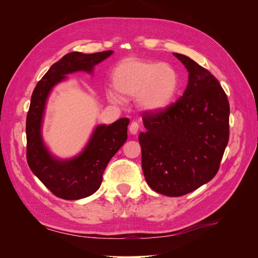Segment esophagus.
<instances>
[{"mask_svg": "<svg viewBox=\"0 0 258 258\" xmlns=\"http://www.w3.org/2000/svg\"><path fill=\"white\" fill-rule=\"evenodd\" d=\"M139 128H140V124H139V122H137V121H132V122H131V124H130V127H129L130 134H132V135H137V134H138V131H139Z\"/></svg>", "mask_w": 258, "mask_h": 258, "instance_id": "esophagus-1", "label": "esophagus"}]
</instances>
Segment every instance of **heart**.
<instances>
[{
	"label": "heart",
	"instance_id": "b5f03b06",
	"mask_svg": "<svg viewBox=\"0 0 258 258\" xmlns=\"http://www.w3.org/2000/svg\"><path fill=\"white\" fill-rule=\"evenodd\" d=\"M112 82L117 92L138 97L139 104L150 111L169 106L179 87V77L172 66L137 58L121 60L113 70ZM110 98L119 100L115 93H111Z\"/></svg>",
	"mask_w": 258,
	"mask_h": 258
}]
</instances>
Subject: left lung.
Listing matches in <instances>:
<instances>
[{"label":"left lung","instance_id":"1","mask_svg":"<svg viewBox=\"0 0 258 258\" xmlns=\"http://www.w3.org/2000/svg\"><path fill=\"white\" fill-rule=\"evenodd\" d=\"M174 56L189 72L187 88L165 110L143 114L146 131L139 136L146 183L169 197L210 182L229 140V102L220 82L189 57Z\"/></svg>","mask_w":258,"mask_h":258}]
</instances>
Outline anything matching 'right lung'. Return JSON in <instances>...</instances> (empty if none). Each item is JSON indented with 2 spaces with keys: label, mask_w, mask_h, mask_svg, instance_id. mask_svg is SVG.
<instances>
[{
  "label": "right lung",
  "mask_w": 258,
  "mask_h": 258,
  "mask_svg": "<svg viewBox=\"0 0 258 258\" xmlns=\"http://www.w3.org/2000/svg\"><path fill=\"white\" fill-rule=\"evenodd\" d=\"M112 52L67 53L50 67L36 84L31 97L26 122L28 165L54 196L61 199H82L99 189L108 161L127 141L129 119L120 118L110 126H98L79 157L61 161L51 157L42 141L41 126L46 99L53 86L64 80L67 74L91 72L93 66L111 56Z\"/></svg>",
  "instance_id": "add662e5"
}]
</instances>
